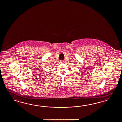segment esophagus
I'll return each instance as SVG.
<instances>
[{"mask_svg":"<svg viewBox=\"0 0 122 122\" xmlns=\"http://www.w3.org/2000/svg\"><path fill=\"white\" fill-rule=\"evenodd\" d=\"M60 63H63L64 62V61L63 60H61L60 61Z\"/></svg>","mask_w":122,"mask_h":122,"instance_id":"1","label":"esophagus"}]
</instances>
